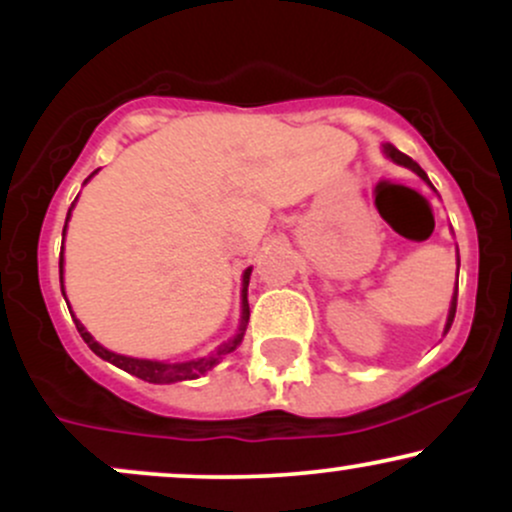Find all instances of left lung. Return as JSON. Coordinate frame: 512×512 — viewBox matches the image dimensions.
I'll use <instances>...</instances> for the list:
<instances>
[{
	"mask_svg": "<svg viewBox=\"0 0 512 512\" xmlns=\"http://www.w3.org/2000/svg\"><path fill=\"white\" fill-rule=\"evenodd\" d=\"M383 149H385V154L392 158V161L399 163V166H404V168H411L416 175H419V178H424V180L428 182V185H431V180H428V175L424 173V168H421L419 163L414 161V158H409L407 154H402V151L395 149V146H392V144H385ZM455 310H457V289H455V296H452V305H450V315H448V325H445V332L450 330L452 320H455Z\"/></svg>",
	"mask_w": 512,
	"mask_h": 512,
	"instance_id": "1",
	"label": "left lung"
}]
</instances>
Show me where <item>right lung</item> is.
<instances>
[{
  "label": "right lung",
  "mask_w": 512,
  "mask_h": 512,
  "mask_svg": "<svg viewBox=\"0 0 512 512\" xmlns=\"http://www.w3.org/2000/svg\"><path fill=\"white\" fill-rule=\"evenodd\" d=\"M69 214H72V209H69ZM69 214H67V221H69ZM64 231H67V223H64ZM62 231V236H64ZM60 274H62V257H60ZM62 281V276H60ZM248 281H250V269L243 274V325H240V334L236 339H231L228 344H223L216 349V354H211L207 358H197V361H185V363H163V361H146V358H132V356H122V354H113V351H108L105 346H101L96 342V339L91 337V334L86 332V327L81 325L79 320L74 317V325L76 330H79L81 339L88 344V349L93 351L96 356L105 358V361H110L113 366L127 370V373L137 375V378L146 380V383H158V385H168V383H180V380H195L199 375H204L207 370H211L219 363V358L223 354H231L233 349L240 344V339H243V332H245V325H248V317H250V305H248ZM62 293H64V284H62Z\"/></svg>",
  "instance_id": "obj_1"
}]
</instances>
